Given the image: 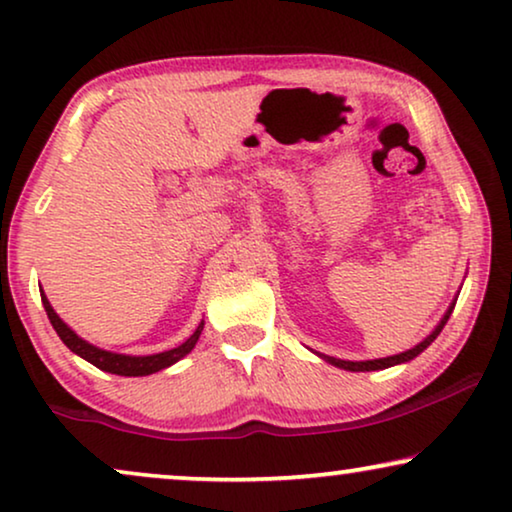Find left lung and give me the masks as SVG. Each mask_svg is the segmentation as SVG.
<instances>
[{
    "label": "left lung",
    "instance_id": "1",
    "mask_svg": "<svg viewBox=\"0 0 512 512\" xmlns=\"http://www.w3.org/2000/svg\"><path fill=\"white\" fill-rule=\"evenodd\" d=\"M452 310H454V303L447 307V312H445V317L440 319V324L433 328L431 331V335H426V338L419 342V345H415L412 349H408V352H403V354H396V356H387V359H373V361H342V359H335V356H326V354H319L321 359H324L326 363H331V366H338V368H342V370H352V373H366V370H384V368H391V366H398V363H405V361H412L415 359L417 354H422L426 347L431 345L433 340L438 338V333L443 331V326L447 324V319H450V314H452Z\"/></svg>",
    "mask_w": 512,
    "mask_h": 512
}]
</instances>
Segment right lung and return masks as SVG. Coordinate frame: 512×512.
<instances>
[{"label":"right lung","instance_id":"obj_1","mask_svg":"<svg viewBox=\"0 0 512 512\" xmlns=\"http://www.w3.org/2000/svg\"><path fill=\"white\" fill-rule=\"evenodd\" d=\"M41 303H44V310L48 314V319H51L55 333L60 335V340L65 342V345L72 349L74 354H79L81 359L93 363L95 368L104 370V373H114V375H123V377H142V375L158 373V370H163V368H170L172 363L184 359V356L191 352V349L195 347V342H198V338H200L202 328H205V321H200L191 338H188L186 342H181L179 347L167 349V352L151 354V356L114 354V352H107V349H100V347L90 345V342H86L83 338H79V335H76L72 328H69L65 321L58 317V314H55V310L51 307V303H48V298L44 296V293H41Z\"/></svg>","mask_w":512,"mask_h":512}]
</instances>
